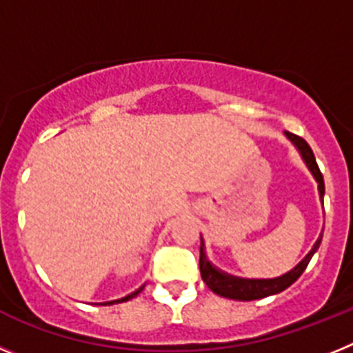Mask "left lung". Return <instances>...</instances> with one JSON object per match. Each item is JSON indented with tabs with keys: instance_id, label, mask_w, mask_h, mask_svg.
Here are the masks:
<instances>
[{
	"instance_id": "8db88e82",
	"label": "left lung",
	"mask_w": 353,
	"mask_h": 353,
	"mask_svg": "<svg viewBox=\"0 0 353 353\" xmlns=\"http://www.w3.org/2000/svg\"><path fill=\"white\" fill-rule=\"evenodd\" d=\"M286 138L292 141V145L297 148V152L301 154L302 161L307 166V170L311 171L313 179L318 183V194H320V201L323 205V194H325V183H323V176L318 170L316 159H314L313 150L310 148V145L304 141L302 138L295 136L292 132H285ZM323 233H320V236L316 239L314 245L311 248V251L299 261L292 270H288L286 274L279 277H272V279H245V277H236L232 274L223 272L221 269H217L215 265H212V261L208 260L207 251H205V242L201 239V245H199V272L203 277L205 285L212 290L214 293L221 295V297L233 299V301H256V299L269 297V295H276V293H281L283 290L288 288L290 285L297 281L301 274L304 272L310 260L313 258L314 252L320 248V242H322Z\"/></svg>"
}]
</instances>
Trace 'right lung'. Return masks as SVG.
Wrapping results in <instances>:
<instances>
[{
    "label": "right lung",
    "mask_w": 353,
    "mask_h": 353,
    "mask_svg": "<svg viewBox=\"0 0 353 353\" xmlns=\"http://www.w3.org/2000/svg\"><path fill=\"white\" fill-rule=\"evenodd\" d=\"M143 288H145V285H143V286H139V288H138V290H136V292L129 293V295H127V297H121V299H117V301H109V302H101V304H99V305H111V304H118V302H125V301H130V299H134V297H136V295H139V292H143Z\"/></svg>",
    "instance_id": "add662e5"
}]
</instances>
